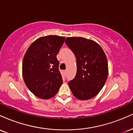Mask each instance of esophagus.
Instances as JSON below:
<instances>
[{
    "label": "esophagus",
    "mask_w": 133,
    "mask_h": 133,
    "mask_svg": "<svg viewBox=\"0 0 133 133\" xmlns=\"http://www.w3.org/2000/svg\"><path fill=\"white\" fill-rule=\"evenodd\" d=\"M66 73H67L66 71H64V75H66Z\"/></svg>",
    "instance_id": "obj_1"
}]
</instances>
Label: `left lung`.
<instances>
[{"label":"left lung","mask_w":133,"mask_h":133,"mask_svg":"<svg viewBox=\"0 0 133 133\" xmlns=\"http://www.w3.org/2000/svg\"><path fill=\"white\" fill-rule=\"evenodd\" d=\"M65 44L77 62L75 78L68 82L74 97L79 100L92 98L103 88L108 76V60L102 47L84 37H67Z\"/></svg>","instance_id":"8db88e82"}]
</instances>
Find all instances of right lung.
<instances>
[{
	"label": "right lung",
	"instance_id": "1",
	"mask_svg": "<svg viewBox=\"0 0 133 133\" xmlns=\"http://www.w3.org/2000/svg\"><path fill=\"white\" fill-rule=\"evenodd\" d=\"M64 37L38 38L27 49L22 62V76L28 89L42 99L53 97L62 84L56 56Z\"/></svg>",
	"mask_w": 133,
	"mask_h": 133
}]
</instances>
